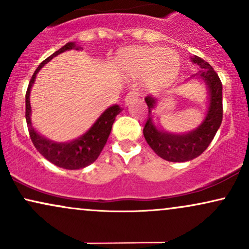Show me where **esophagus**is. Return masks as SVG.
<instances>
[{"mask_svg":"<svg viewBox=\"0 0 249 249\" xmlns=\"http://www.w3.org/2000/svg\"><path fill=\"white\" fill-rule=\"evenodd\" d=\"M137 101V96L136 93L133 92V91H131V92H128V95H126V97H125V105H130L132 104V103H134Z\"/></svg>","mask_w":249,"mask_h":249,"instance_id":"1","label":"esophagus"}]
</instances>
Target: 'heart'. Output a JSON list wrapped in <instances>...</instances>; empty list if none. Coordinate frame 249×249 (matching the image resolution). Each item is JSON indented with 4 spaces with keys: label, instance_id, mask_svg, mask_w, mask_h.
<instances>
[{
    "label": "heart",
    "instance_id": "obj_1",
    "mask_svg": "<svg viewBox=\"0 0 249 249\" xmlns=\"http://www.w3.org/2000/svg\"><path fill=\"white\" fill-rule=\"evenodd\" d=\"M117 64L127 76L139 78L145 76V85L151 91L165 88L176 78L179 59L171 50L158 47H133L123 50Z\"/></svg>",
    "mask_w": 249,
    "mask_h": 249
}]
</instances>
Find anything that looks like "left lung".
<instances>
[{"mask_svg": "<svg viewBox=\"0 0 249 249\" xmlns=\"http://www.w3.org/2000/svg\"><path fill=\"white\" fill-rule=\"evenodd\" d=\"M192 62L201 68L199 77L206 83L210 92V105L206 117L196 130L188 133L174 134L158 128L153 124L151 115L157 104V99L151 96L145 98L148 107V117L142 133L150 147L167 161H188L199 157L213 141L222 122V84L218 73L206 61L198 56H194Z\"/></svg>", "mask_w": 249, "mask_h": 249, "instance_id": "left-lung-1", "label": "left lung"}]
</instances>
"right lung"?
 Here are the masks:
<instances>
[{"instance_id":"right-lung-1","label":"right lung","mask_w":249,"mask_h":249,"mask_svg":"<svg viewBox=\"0 0 249 249\" xmlns=\"http://www.w3.org/2000/svg\"><path fill=\"white\" fill-rule=\"evenodd\" d=\"M71 49L81 50L82 48L78 47L73 42L67 43L64 47H62L61 49L53 53L47 59H44L38 65L35 72H34V75L29 82V85H28L27 93H25V119H27L28 130H29L31 142H33L34 146L37 148V151L45 159H48L50 162H53V165H56L58 167L67 168V170H78V168H83L88 166V165L92 164L98 158L103 147L107 144V138L111 132V128H112V124L116 119V116L121 113L123 108L119 105H112V107H107L99 116V118L93 123L92 126L89 128L83 136L67 142H57L49 141V139L41 136L33 127L30 119V90L33 84L35 83L37 72H38L43 65L47 64L53 57Z\"/></svg>"}]
</instances>
